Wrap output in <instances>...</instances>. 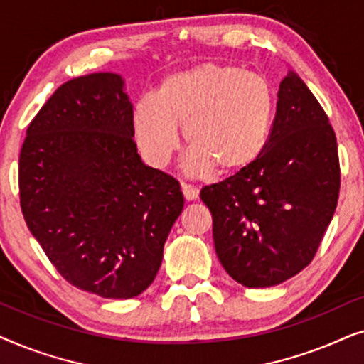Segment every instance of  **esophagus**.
I'll return each mask as SVG.
<instances>
[{
	"mask_svg": "<svg viewBox=\"0 0 364 364\" xmlns=\"http://www.w3.org/2000/svg\"><path fill=\"white\" fill-rule=\"evenodd\" d=\"M182 193H183V197H186V200H188V202L197 200L198 198V191L193 186H191V183L182 182Z\"/></svg>",
	"mask_w": 364,
	"mask_h": 364,
	"instance_id": "obj_1",
	"label": "esophagus"
}]
</instances>
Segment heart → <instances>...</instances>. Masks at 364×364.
<instances>
[{
	"mask_svg": "<svg viewBox=\"0 0 364 364\" xmlns=\"http://www.w3.org/2000/svg\"><path fill=\"white\" fill-rule=\"evenodd\" d=\"M273 121L275 91L268 79L220 63L168 74L132 116L136 141L154 166H166L178 144L176 127H182L191 147L188 168L225 176L247 171L262 157Z\"/></svg>",
	"mask_w": 364,
	"mask_h": 364,
	"instance_id": "1",
	"label": "heart"
}]
</instances>
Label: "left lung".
<instances>
[{
	"label": "left lung",
	"instance_id": "8db88e82",
	"mask_svg": "<svg viewBox=\"0 0 364 364\" xmlns=\"http://www.w3.org/2000/svg\"><path fill=\"white\" fill-rule=\"evenodd\" d=\"M340 193L336 136L296 73L278 89L272 136L250 168L200 191L222 267L248 288L275 287L313 260Z\"/></svg>",
	"mask_w": 364,
	"mask_h": 364
}]
</instances>
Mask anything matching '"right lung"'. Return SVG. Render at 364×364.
<instances>
[{
    "label": "right lung",
    "instance_id": "1",
    "mask_svg": "<svg viewBox=\"0 0 364 364\" xmlns=\"http://www.w3.org/2000/svg\"><path fill=\"white\" fill-rule=\"evenodd\" d=\"M132 116L122 76L71 79L29 124L19 154L29 232L71 285L116 300L154 282L183 208L176 178L137 154Z\"/></svg>",
    "mask_w": 364,
    "mask_h": 364
}]
</instances>
